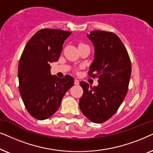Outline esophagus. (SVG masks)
Instances as JSON below:
<instances>
[{
  "mask_svg": "<svg viewBox=\"0 0 153 153\" xmlns=\"http://www.w3.org/2000/svg\"><path fill=\"white\" fill-rule=\"evenodd\" d=\"M79 83H80V81H79V80H78V79H75V82H74V84L76 85H78Z\"/></svg>",
  "mask_w": 153,
  "mask_h": 153,
  "instance_id": "esophagus-1",
  "label": "esophagus"
}]
</instances>
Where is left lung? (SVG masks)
Masks as SVG:
<instances>
[{
	"instance_id": "obj_1",
	"label": "left lung",
	"mask_w": 153,
	"mask_h": 153,
	"mask_svg": "<svg viewBox=\"0 0 153 153\" xmlns=\"http://www.w3.org/2000/svg\"><path fill=\"white\" fill-rule=\"evenodd\" d=\"M87 37L94 46V59L89 75L99 78V85L92 87L81 81L83 94L79 106L89 120L102 123L117 112L127 94L131 61L123 42L113 33L95 30Z\"/></svg>"
}]
</instances>
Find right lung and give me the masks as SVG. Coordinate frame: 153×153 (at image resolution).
<instances>
[{
  "instance_id": "obj_1",
  "label": "right lung",
  "mask_w": 153,
  "mask_h": 153,
  "mask_svg": "<svg viewBox=\"0 0 153 153\" xmlns=\"http://www.w3.org/2000/svg\"><path fill=\"white\" fill-rule=\"evenodd\" d=\"M71 33L52 28L38 30L26 43L20 57L19 93L27 111L37 120L48 119L55 113L74 84L69 75L64 78L51 75L50 65L59 60L63 44Z\"/></svg>"
}]
</instances>
